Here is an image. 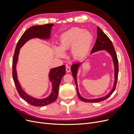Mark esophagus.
Wrapping results in <instances>:
<instances>
[{"label": "esophagus", "mask_w": 134, "mask_h": 134, "mask_svg": "<svg viewBox=\"0 0 134 134\" xmlns=\"http://www.w3.org/2000/svg\"><path fill=\"white\" fill-rule=\"evenodd\" d=\"M71 71L70 70V68L69 66H66V71L67 72H70Z\"/></svg>", "instance_id": "obj_1"}]
</instances>
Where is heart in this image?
<instances>
[{"instance_id": "heart-1", "label": "heart", "mask_w": 134, "mask_h": 134, "mask_svg": "<svg viewBox=\"0 0 134 134\" xmlns=\"http://www.w3.org/2000/svg\"><path fill=\"white\" fill-rule=\"evenodd\" d=\"M93 41V36L90 31L72 28L61 35L59 47L54 48L55 54L59 58H64L65 51L71 48V55L75 59L83 58L90 51Z\"/></svg>"}]
</instances>
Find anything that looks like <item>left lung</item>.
Returning <instances> with one entry per match:
<instances>
[{
    "mask_svg": "<svg viewBox=\"0 0 134 134\" xmlns=\"http://www.w3.org/2000/svg\"><path fill=\"white\" fill-rule=\"evenodd\" d=\"M102 50H105L111 55L113 60V65H114L115 81H114V83H113V86L111 91L109 92L106 96L102 97H100V98H97L94 99H87L83 97L79 93V92L78 90V82H77V74H78V71L80 65L82 63L79 62V63H77L76 64H73L71 66V71L72 72V75L73 76V78L75 80L77 94H78L79 98L81 100L83 101V102H89V103H96V102H101V101H103L106 99L108 98V97L112 94L113 92L115 91L116 89L117 77H118V74H119V64H118V60H117V55L116 53V51L115 50L114 46H113L110 39L108 37V36L104 33L99 27H97V38L96 40V43L94 44V46H93L92 48L91 54H92L93 53H94V52L99 51H102Z\"/></svg>",
    "mask_w": 134,
    "mask_h": 134,
    "instance_id": "8db88e82",
    "label": "left lung"
}]
</instances>
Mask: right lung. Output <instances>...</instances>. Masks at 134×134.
Masks as SVG:
<instances>
[{
  "label": "right lung",
  "mask_w": 134,
  "mask_h": 134,
  "mask_svg": "<svg viewBox=\"0 0 134 134\" xmlns=\"http://www.w3.org/2000/svg\"><path fill=\"white\" fill-rule=\"evenodd\" d=\"M54 24H46L44 25L32 26L27 30L20 38L16 46L13 59V78L16 89L21 96L27 103L34 106L42 107L53 103L58 96L59 87L63 76L66 73L65 66L63 65L60 66L52 68L48 74V78L52 84V90L50 94L46 98H36L28 94L23 90L18 79L16 66L18 63V56L21 48L30 40L37 38L42 40H48L50 38L51 31Z\"/></svg>",
  "instance_id": "right-lung-1"
}]
</instances>
